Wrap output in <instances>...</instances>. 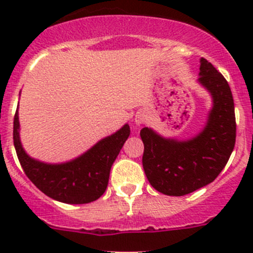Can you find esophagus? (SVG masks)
I'll use <instances>...</instances> for the list:
<instances>
[{
	"label": "esophagus",
	"mask_w": 253,
	"mask_h": 253,
	"mask_svg": "<svg viewBox=\"0 0 253 253\" xmlns=\"http://www.w3.org/2000/svg\"><path fill=\"white\" fill-rule=\"evenodd\" d=\"M144 121H145L144 114H143V112H137L136 116H134V124H136V126H141Z\"/></svg>",
	"instance_id": "esophagus-1"
}]
</instances>
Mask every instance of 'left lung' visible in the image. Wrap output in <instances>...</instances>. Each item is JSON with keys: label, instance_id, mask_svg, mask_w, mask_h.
<instances>
[{"label": "left lung", "instance_id": "obj_1", "mask_svg": "<svg viewBox=\"0 0 253 253\" xmlns=\"http://www.w3.org/2000/svg\"><path fill=\"white\" fill-rule=\"evenodd\" d=\"M198 83L213 99L206 126L192 138H164L141 129L143 169L150 185L168 196H185L213 182L228 163L236 138L234 99L226 79L201 58Z\"/></svg>", "mask_w": 253, "mask_h": 253}]
</instances>
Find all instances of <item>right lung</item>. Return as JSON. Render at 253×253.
<instances>
[{
    "label": "right lung",
    "mask_w": 253,
    "mask_h": 253,
    "mask_svg": "<svg viewBox=\"0 0 253 253\" xmlns=\"http://www.w3.org/2000/svg\"><path fill=\"white\" fill-rule=\"evenodd\" d=\"M129 132V126L126 124L76 159L61 164H47L33 159L23 149L18 110L13 122L14 148L25 175L48 197L68 205L90 203L103 196L108 187L112 164Z\"/></svg>",
    "instance_id": "1"
}]
</instances>
